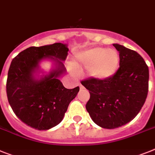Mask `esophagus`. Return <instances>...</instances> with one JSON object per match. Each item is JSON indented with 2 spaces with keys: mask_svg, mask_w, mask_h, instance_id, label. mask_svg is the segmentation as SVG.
<instances>
[{
  "mask_svg": "<svg viewBox=\"0 0 155 155\" xmlns=\"http://www.w3.org/2000/svg\"><path fill=\"white\" fill-rule=\"evenodd\" d=\"M80 88L81 90H83V89H84V87L83 85H82V84H80Z\"/></svg>",
  "mask_w": 155,
  "mask_h": 155,
  "instance_id": "obj_1",
  "label": "esophagus"
}]
</instances>
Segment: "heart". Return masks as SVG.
<instances>
[{"instance_id":"1","label":"heart","mask_w":155,"mask_h":155,"mask_svg":"<svg viewBox=\"0 0 155 155\" xmlns=\"http://www.w3.org/2000/svg\"><path fill=\"white\" fill-rule=\"evenodd\" d=\"M119 61V54L115 49L102 47L87 49L76 56L78 65L90 68V75L100 80L109 79L115 74Z\"/></svg>"}]
</instances>
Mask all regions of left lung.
<instances>
[{
  "instance_id": "1",
  "label": "left lung",
  "mask_w": 155,
  "mask_h": 155,
  "mask_svg": "<svg viewBox=\"0 0 155 155\" xmlns=\"http://www.w3.org/2000/svg\"><path fill=\"white\" fill-rule=\"evenodd\" d=\"M119 52L120 67L106 80L89 78L81 84L89 91L86 109L100 127L113 129L136 117L146 101L149 69L137 52L114 44Z\"/></svg>"
}]
</instances>
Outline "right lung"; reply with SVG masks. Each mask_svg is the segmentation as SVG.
I'll return each instance as SVG.
<instances>
[{"label": "right lung", "mask_w": 155, "mask_h": 155, "mask_svg": "<svg viewBox=\"0 0 155 155\" xmlns=\"http://www.w3.org/2000/svg\"><path fill=\"white\" fill-rule=\"evenodd\" d=\"M68 51L67 45L62 43L31 46L12 61L6 83L8 100L16 117L31 128L48 130L58 125L80 91L79 87L67 89L58 79L65 71L60 60H65ZM45 58L54 60L58 67L41 80H35L33 73Z\"/></svg>", "instance_id": "right-lung-1"}]
</instances>
